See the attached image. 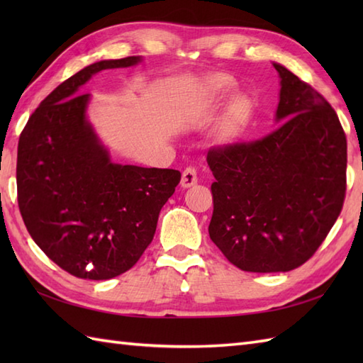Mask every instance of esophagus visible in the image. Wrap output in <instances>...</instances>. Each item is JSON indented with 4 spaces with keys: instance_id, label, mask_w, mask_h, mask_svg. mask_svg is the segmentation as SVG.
Listing matches in <instances>:
<instances>
[{
    "instance_id": "1",
    "label": "esophagus",
    "mask_w": 363,
    "mask_h": 363,
    "mask_svg": "<svg viewBox=\"0 0 363 363\" xmlns=\"http://www.w3.org/2000/svg\"><path fill=\"white\" fill-rule=\"evenodd\" d=\"M198 182V176H196V169L195 168H186L182 172V177H181V187L184 189H189L191 186H195Z\"/></svg>"
}]
</instances>
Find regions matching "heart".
Returning a JSON list of instances; mask_svg holds the SVG:
<instances>
[{"label":"heart","mask_w":363,"mask_h":363,"mask_svg":"<svg viewBox=\"0 0 363 363\" xmlns=\"http://www.w3.org/2000/svg\"><path fill=\"white\" fill-rule=\"evenodd\" d=\"M234 84L228 76L223 74H213L209 78L203 79L199 82V86L194 90L191 94V106L195 109H209V107L217 106L221 99H225L230 91H233ZM251 113V103L248 98L245 96H237L234 98L228 109L225 112V117H223L218 133L220 137L225 138V140H230L234 138L240 128L245 125L246 120H248Z\"/></svg>","instance_id":"heart-1"}]
</instances>
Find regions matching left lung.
I'll use <instances>...</instances> for the list:
<instances>
[{"mask_svg":"<svg viewBox=\"0 0 363 363\" xmlns=\"http://www.w3.org/2000/svg\"><path fill=\"white\" fill-rule=\"evenodd\" d=\"M279 104L272 134L211 150L213 213L209 235L243 272L303 265L340 215L346 137L335 111L309 84L273 62Z\"/></svg>","mask_w":363,"mask_h":363,"instance_id":"1","label":"left lung"}]
</instances>
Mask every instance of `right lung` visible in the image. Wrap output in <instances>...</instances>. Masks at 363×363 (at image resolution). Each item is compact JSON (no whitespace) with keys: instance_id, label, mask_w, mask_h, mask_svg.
I'll return each mask as SVG.
<instances>
[{"instance_id":"right-lung-1","label":"right lung","mask_w":363,"mask_h":363,"mask_svg":"<svg viewBox=\"0 0 363 363\" xmlns=\"http://www.w3.org/2000/svg\"><path fill=\"white\" fill-rule=\"evenodd\" d=\"M142 60L84 67L43 99L18 140V207L28 233L81 279H112L134 267L181 181L177 169L115 164L89 120L91 96L81 89L99 72Z\"/></svg>"}]
</instances>
